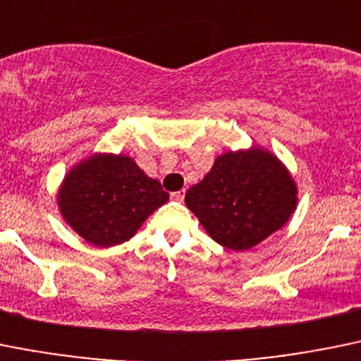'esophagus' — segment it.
<instances>
[{"label": "esophagus", "instance_id": "esophagus-1", "mask_svg": "<svg viewBox=\"0 0 361 361\" xmlns=\"http://www.w3.org/2000/svg\"><path fill=\"white\" fill-rule=\"evenodd\" d=\"M171 197H173V200H176V201H183L185 200V188H183V190L173 192V194H171Z\"/></svg>", "mask_w": 361, "mask_h": 361}]
</instances>
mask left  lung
<instances>
[{
	"label": "left lung",
	"mask_w": 361,
	"mask_h": 361,
	"mask_svg": "<svg viewBox=\"0 0 361 361\" xmlns=\"http://www.w3.org/2000/svg\"><path fill=\"white\" fill-rule=\"evenodd\" d=\"M185 203L217 244L247 251L290 221L298 185L274 153L251 146L219 154Z\"/></svg>",
	"instance_id": "8db88e82"
}]
</instances>
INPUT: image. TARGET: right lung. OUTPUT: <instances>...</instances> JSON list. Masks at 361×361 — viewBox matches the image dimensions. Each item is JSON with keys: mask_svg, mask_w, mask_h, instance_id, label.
Masks as SVG:
<instances>
[{"mask_svg": "<svg viewBox=\"0 0 361 361\" xmlns=\"http://www.w3.org/2000/svg\"><path fill=\"white\" fill-rule=\"evenodd\" d=\"M169 201L160 181L128 154L94 153L73 165L56 192L67 226L97 247L130 240L157 208Z\"/></svg>", "mask_w": 361, "mask_h": 361, "instance_id": "obj_1", "label": "right lung"}]
</instances>
